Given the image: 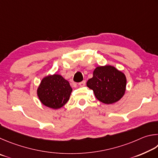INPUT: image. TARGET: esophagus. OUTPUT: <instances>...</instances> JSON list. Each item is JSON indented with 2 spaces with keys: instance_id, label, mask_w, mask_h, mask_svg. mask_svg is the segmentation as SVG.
<instances>
[{
  "instance_id": "1",
  "label": "esophagus",
  "mask_w": 158,
  "mask_h": 158,
  "mask_svg": "<svg viewBox=\"0 0 158 158\" xmlns=\"http://www.w3.org/2000/svg\"><path fill=\"white\" fill-rule=\"evenodd\" d=\"M85 83H86V81H83L82 82H80V83H79V86H80V87H84L85 85Z\"/></svg>"
}]
</instances>
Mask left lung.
I'll list each match as a JSON object with an SVG mask.
<instances>
[{"instance_id":"obj_1","label":"left lung","mask_w":158,"mask_h":158,"mask_svg":"<svg viewBox=\"0 0 158 158\" xmlns=\"http://www.w3.org/2000/svg\"><path fill=\"white\" fill-rule=\"evenodd\" d=\"M126 77L122 71L112 65L97 66L87 86L92 89L96 98L105 104H112L125 94Z\"/></svg>"}]
</instances>
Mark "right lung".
Returning <instances> with one entry per match:
<instances>
[{
  "mask_svg": "<svg viewBox=\"0 0 158 158\" xmlns=\"http://www.w3.org/2000/svg\"><path fill=\"white\" fill-rule=\"evenodd\" d=\"M71 92L69 82L62 76L55 73L44 77L37 89L41 103L55 110L61 108L67 103Z\"/></svg>",
  "mask_w": 158,
  "mask_h": 158,
  "instance_id": "1",
  "label": "right lung"
}]
</instances>
